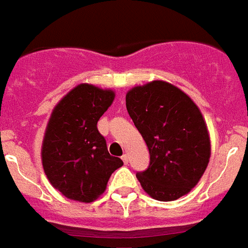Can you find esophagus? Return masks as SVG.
Returning a JSON list of instances; mask_svg holds the SVG:
<instances>
[{
	"instance_id": "esophagus-1",
	"label": "esophagus",
	"mask_w": 248,
	"mask_h": 248,
	"mask_svg": "<svg viewBox=\"0 0 248 248\" xmlns=\"http://www.w3.org/2000/svg\"><path fill=\"white\" fill-rule=\"evenodd\" d=\"M122 160H123V162H124V164H128V160H129V156H128V155H123V156H122Z\"/></svg>"
}]
</instances>
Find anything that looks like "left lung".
Instances as JSON below:
<instances>
[{
  "label": "left lung",
  "instance_id": "left-lung-1",
  "mask_svg": "<svg viewBox=\"0 0 248 248\" xmlns=\"http://www.w3.org/2000/svg\"><path fill=\"white\" fill-rule=\"evenodd\" d=\"M125 104L151 156L148 169L136 174L144 191L162 202L186 196L203 176L211 155L200 108L164 80L131 88Z\"/></svg>",
  "mask_w": 248,
  "mask_h": 248
}]
</instances>
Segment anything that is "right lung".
Wrapping results in <instances>:
<instances>
[{
	"label": "right lung",
	"instance_id": "right-lung-1",
	"mask_svg": "<svg viewBox=\"0 0 248 248\" xmlns=\"http://www.w3.org/2000/svg\"><path fill=\"white\" fill-rule=\"evenodd\" d=\"M113 99L112 90L80 83L52 109L42 141V166L52 187L68 200L90 203L99 198L123 165L108 153L96 126Z\"/></svg>",
	"mask_w": 248,
	"mask_h": 248
}]
</instances>
